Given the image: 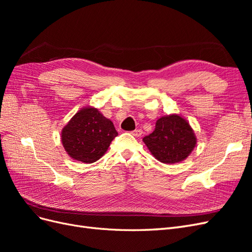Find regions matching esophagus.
Returning a JSON list of instances; mask_svg holds the SVG:
<instances>
[{
    "instance_id": "34e87169",
    "label": "esophagus",
    "mask_w": 252,
    "mask_h": 252,
    "mask_svg": "<svg viewBox=\"0 0 252 252\" xmlns=\"http://www.w3.org/2000/svg\"><path fill=\"white\" fill-rule=\"evenodd\" d=\"M131 133H132L134 136H141L142 133H143V131L141 130V129H135V130H133Z\"/></svg>"
}]
</instances>
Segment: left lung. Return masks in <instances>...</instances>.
Segmentation results:
<instances>
[{
	"mask_svg": "<svg viewBox=\"0 0 252 252\" xmlns=\"http://www.w3.org/2000/svg\"><path fill=\"white\" fill-rule=\"evenodd\" d=\"M151 155L165 164L184 161L196 145L193 129L188 121L179 114L159 118L155 130L143 138Z\"/></svg>",
	"mask_w": 252,
	"mask_h": 252,
	"instance_id": "obj_1",
	"label": "left lung"
}]
</instances>
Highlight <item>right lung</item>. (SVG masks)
I'll use <instances>...</instances> for the list:
<instances>
[{"label":"right lung","mask_w":252,"mask_h":252,"mask_svg":"<svg viewBox=\"0 0 252 252\" xmlns=\"http://www.w3.org/2000/svg\"><path fill=\"white\" fill-rule=\"evenodd\" d=\"M118 135L112 122L94 107H83L64 126L63 147L71 158L94 163L101 158Z\"/></svg>","instance_id":"add662e5"}]
</instances>
